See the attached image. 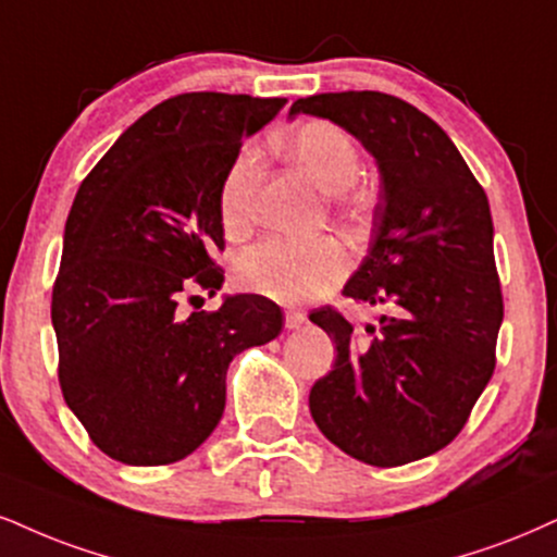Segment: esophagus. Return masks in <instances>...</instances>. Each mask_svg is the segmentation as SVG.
Wrapping results in <instances>:
<instances>
[{
  "mask_svg": "<svg viewBox=\"0 0 557 557\" xmlns=\"http://www.w3.org/2000/svg\"><path fill=\"white\" fill-rule=\"evenodd\" d=\"M305 312H299V310H292V307H289V310H286L284 312V322H286V327H289V331H297V327H301V325H305Z\"/></svg>",
  "mask_w": 557,
  "mask_h": 557,
  "instance_id": "1",
  "label": "esophagus"
}]
</instances>
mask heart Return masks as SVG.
<instances>
[{
	"mask_svg": "<svg viewBox=\"0 0 557 557\" xmlns=\"http://www.w3.org/2000/svg\"><path fill=\"white\" fill-rule=\"evenodd\" d=\"M276 147L289 157L325 194H333L338 206H359V194L351 185L361 173V152L356 141L331 121H307L294 132L278 136ZM260 185V154L245 147L226 170L219 190V216L226 235H243L256 219ZM348 256L331 237H268L247 247L237 258L235 278L247 292L263 294L284 305L314 299L346 276Z\"/></svg>",
	"mask_w": 557,
	"mask_h": 557,
	"instance_id": "obj_1",
	"label": "heart"
}]
</instances>
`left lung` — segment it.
<instances>
[{"instance_id": "1", "label": "left lung", "mask_w": 557, "mask_h": 557, "mask_svg": "<svg viewBox=\"0 0 557 557\" xmlns=\"http://www.w3.org/2000/svg\"><path fill=\"white\" fill-rule=\"evenodd\" d=\"M297 113L338 123L376 160L374 237L343 294L393 307L369 335L333 307L310 314L338 351L310 413L346 455L397 468L444 449L496 369L504 297L488 196L444 128L395 95L322 92Z\"/></svg>"}]
</instances>
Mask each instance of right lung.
I'll return each mask as SVG.
<instances>
[{
	"label": "right lung",
	"mask_w": 557,
	"mask_h": 557,
	"mask_svg": "<svg viewBox=\"0 0 557 557\" xmlns=\"http://www.w3.org/2000/svg\"><path fill=\"white\" fill-rule=\"evenodd\" d=\"M284 98L185 92L132 123L82 181L51 297L59 384L108 457L136 468L185 459L216 429L226 369L281 333L278 305L226 297L181 312L196 289H222L219 190L245 136ZM198 299V297H190Z\"/></svg>",
	"instance_id": "right-lung-1"
}]
</instances>
